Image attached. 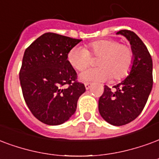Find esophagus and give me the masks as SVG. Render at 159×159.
<instances>
[{"label": "esophagus", "mask_w": 159, "mask_h": 159, "mask_svg": "<svg viewBox=\"0 0 159 159\" xmlns=\"http://www.w3.org/2000/svg\"><path fill=\"white\" fill-rule=\"evenodd\" d=\"M92 85H93V84H92L91 83H85V88H86V89H90V88H91V87H92Z\"/></svg>", "instance_id": "esophagus-1"}]
</instances>
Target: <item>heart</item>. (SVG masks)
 <instances>
[{
  "label": "heart",
  "instance_id": "b5f03b06",
  "mask_svg": "<svg viewBox=\"0 0 159 159\" xmlns=\"http://www.w3.org/2000/svg\"><path fill=\"white\" fill-rule=\"evenodd\" d=\"M98 57V67L83 71L80 78L83 81L103 82L113 78L120 81L129 75L134 62L131 47L116 39L93 41L83 47H73L67 55L68 62L77 70H83L92 64V56Z\"/></svg>",
  "mask_w": 159,
  "mask_h": 159
}]
</instances>
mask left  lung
Masks as SVG:
<instances>
[{
	"mask_svg": "<svg viewBox=\"0 0 159 159\" xmlns=\"http://www.w3.org/2000/svg\"><path fill=\"white\" fill-rule=\"evenodd\" d=\"M130 41L134 62L130 75L111 89L104 86L98 100V110L104 120L113 125H124L139 116L152 88V60L142 39L132 31L117 32Z\"/></svg>",
	"mask_w": 159,
	"mask_h": 159,
	"instance_id": "obj_1",
	"label": "left lung"
}]
</instances>
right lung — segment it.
<instances>
[{
  "mask_svg": "<svg viewBox=\"0 0 159 159\" xmlns=\"http://www.w3.org/2000/svg\"><path fill=\"white\" fill-rule=\"evenodd\" d=\"M82 39L45 33L26 49L19 79L27 105L35 118L50 125L63 124L86 91L67 55Z\"/></svg>",
  "mask_w": 159,
  "mask_h": 159,
  "instance_id": "right-lung-1",
  "label": "right lung"
}]
</instances>
